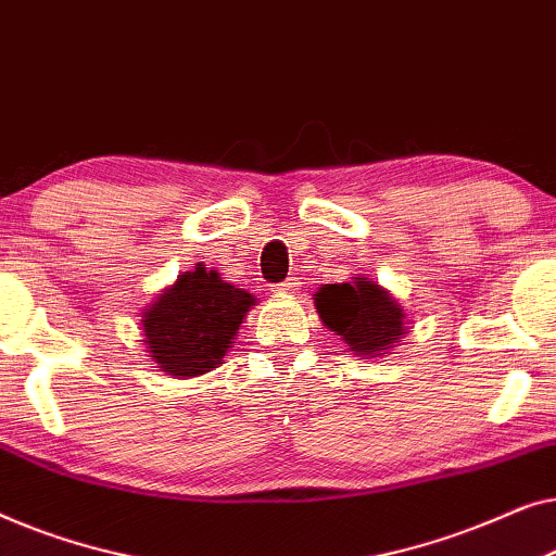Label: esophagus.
I'll return each instance as SVG.
<instances>
[{"label": "esophagus", "instance_id": "1", "mask_svg": "<svg viewBox=\"0 0 556 556\" xmlns=\"http://www.w3.org/2000/svg\"><path fill=\"white\" fill-rule=\"evenodd\" d=\"M296 285H300V281H296V279H287V281H281V285L271 287V292H275V294H292L294 289H296Z\"/></svg>", "mask_w": 556, "mask_h": 556}]
</instances>
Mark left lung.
Returning <instances> with one entry per match:
<instances>
[{
	"mask_svg": "<svg viewBox=\"0 0 556 556\" xmlns=\"http://www.w3.org/2000/svg\"><path fill=\"white\" fill-rule=\"evenodd\" d=\"M327 330L340 334L359 359L386 357L408 334V315L401 302L370 277L355 275L342 285H323L312 294Z\"/></svg>",
	"mask_w": 556,
	"mask_h": 556,
	"instance_id": "obj_1",
	"label": "left lung"
}]
</instances>
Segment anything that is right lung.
Returning <instances> with one entry per match:
<instances>
[{
    "label": "right lung",
    "instance_id": "1",
    "mask_svg": "<svg viewBox=\"0 0 556 556\" xmlns=\"http://www.w3.org/2000/svg\"><path fill=\"white\" fill-rule=\"evenodd\" d=\"M256 296L197 264L143 309L140 330L151 363L174 378H197L224 363Z\"/></svg>",
    "mask_w": 556,
    "mask_h": 556
}]
</instances>
